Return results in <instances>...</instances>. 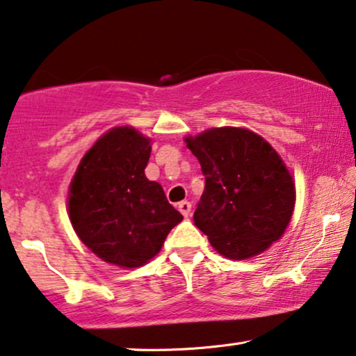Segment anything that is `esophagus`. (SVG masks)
I'll list each match as a JSON object with an SVG mask.
<instances>
[{"instance_id": "1", "label": "esophagus", "mask_w": 356, "mask_h": 356, "mask_svg": "<svg viewBox=\"0 0 356 356\" xmlns=\"http://www.w3.org/2000/svg\"><path fill=\"white\" fill-rule=\"evenodd\" d=\"M191 210H192L191 202H186V200H184V202L179 203V211H181L182 215L186 216V218H187L188 215H191Z\"/></svg>"}]
</instances>
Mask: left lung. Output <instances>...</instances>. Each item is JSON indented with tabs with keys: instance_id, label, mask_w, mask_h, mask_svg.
Wrapping results in <instances>:
<instances>
[{
	"instance_id": "1",
	"label": "left lung",
	"mask_w": 356,
	"mask_h": 356,
	"mask_svg": "<svg viewBox=\"0 0 356 356\" xmlns=\"http://www.w3.org/2000/svg\"><path fill=\"white\" fill-rule=\"evenodd\" d=\"M205 175L195 226L221 255L262 254L285 233L296 191L280 154L248 129L221 127L186 138Z\"/></svg>"
}]
</instances>
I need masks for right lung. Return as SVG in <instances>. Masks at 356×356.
<instances>
[{
  "instance_id": "right-lung-1",
  "label": "right lung",
  "mask_w": 356,
  "mask_h": 356,
  "mask_svg": "<svg viewBox=\"0 0 356 356\" xmlns=\"http://www.w3.org/2000/svg\"><path fill=\"white\" fill-rule=\"evenodd\" d=\"M151 140L131 127L104 134L83 156L68 192V215L78 238L99 259L136 268L154 257L184 216L145 168Z\"/></svg>"
}]
</instances>
